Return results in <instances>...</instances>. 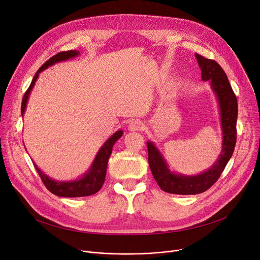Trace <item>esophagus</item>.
<instances>
[{"instance_id":"1","label":"esophagus","mask_w":260,"mask_h":260,"mask_svg":"<svg viewBox=\"0 0 260 260\" xmlns=\"http://www.w3.org/2000/svg\"><path fill=\"white\" fill-rule=\"evenodd\" d=\"M144 128L143 122L140 120H134L128 124V129L129 131H142Z\"/></svg>"}]
</instances>
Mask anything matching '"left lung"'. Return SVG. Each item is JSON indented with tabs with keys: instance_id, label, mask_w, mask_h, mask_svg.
Segmentation results:
<instances>
[{
	"instance_id": "left-lung-1",
	"label": "left lung",
	"mask_w": 260,
	"mask_h": 260,
	"mask_svg": "<svg viewBox=\"0 0 260 260\" xmlns=\"http://www.w3.org/2000/svg\"><path fill=\"white\" fill-rule=\"evenodd\" d=\"M195 57L201 70V79L209 81L220 109L222 128V149L219 158L208 171L194 176H184L171 172L166 159L151 141H147L148 165L160 188L167 193L177 195H195L206 192L219 178L226 163L233 155L236 144V122L238 115L237 98L231 87L229 79L216 61L207 59L198 53Z\"/></svg>"
}]
</instances>
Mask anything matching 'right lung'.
Returning <instances> with one entry per match:
<instances>
[{
  "label": "right lung",
  "instance_id": "1",
  "mask_svg": "<svg viewBox=\"0 0 260 260\" xmlns=\"http://www.w3.org/2000/svg\"><path fill=\"white\" fill-rule=\"evenodd\" d=\"M79 54H80V51H78V50L61 51V52L57 53L56 56H52L49 60H47L42 66L39 68V71L36 73L28 89L26 90L25 94L23 95L22 105H21L22 116L25 113L27 100H28L29 93L36 83V81L39 77V74L42 71L46 70L48 66L53 65L54 63L66 61L71 58H75V57L79 56ZM122 135H123V132L118 131L112 136L111 138L107 139V141L99 149V152H98L97 156H95L94 160L92 161V165L89 168V170L79 179H76L73 181H56V180L49 178L48 176H46L34 162L35 169L37 170L40 178L42 179L44 185L47 187L49 192H51L54 195L60 196V197H85V196L93 195L97 193L98 190H100V188L102 187V185L104 183L108 158L112 154L113 146H114L115 142L119 138H121Z\"/></svg>",
  "mask_w": 260,
  "mask_h": 260
}]
</instances>
